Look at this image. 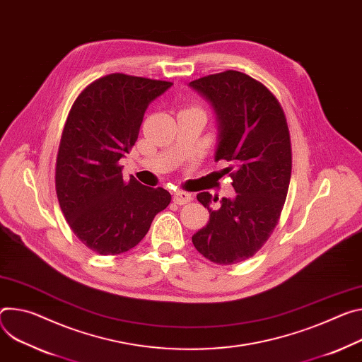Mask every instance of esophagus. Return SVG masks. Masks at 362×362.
I'll list each match as a JSON object with an SVG mask.
<instances>
[{
	"mask_svg": "<svg viewBox=\"0 0 362 362\" xmlns=\"http://www.w3.org/2000/svg\"><path fill=\"white\" fill-rule=\"evenodd\" d=\"M192 201V194L183 190H177L173 193V202L177 205H185Z\"/></svg>",
	"mask_w": 362,
	"mask_h": 362,
	"instance_id": "esophagus-1",
	"label": "esophagus"
}]
</instances>
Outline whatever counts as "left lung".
I'll list each match as a JSON object with an SVG mask.
<instances>
[{"mask_svg":"<svg viewBox=\"0 0 362 362\" xmlns=\"http://www.w3.org/2000/svg\"><path fill=\"white\" fill-rule=\"evenodd\" d=\"M189 86L214 108L215 161L231 163L225 170L231 172L237 193L222 199L209 192L198 193L196 198L209 211V222L192 243L216 264H237L264 245L277 225L291 175L288 127L276 96L245 74L226 71Z\"/></svg>","mask_w":362,"mask_h":362,"instance_id":"1","label":"left lung"}]
</instances>
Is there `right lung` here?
I'll return each instance as SVG.
<instances>
[{
  "label": "right lung",
  "mask_w": 362,
  "mask_h": 362,
  "mask_svg": "<svg viewBox=\"0 0 362 362\" xmlns=\"http://www.w3.org/2000/svg\"><path fill=\"white\" fill-rule=\"evenodd\" d=\"M173 83L124 74L92 82L64 124L56 193L74 234L92 251L117 255L136 247L172 196L122 177L119 158L139 139L148 105Z\"/></svg>",
  "instance_id": "right-lung-1"
}]
</instances>
